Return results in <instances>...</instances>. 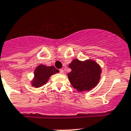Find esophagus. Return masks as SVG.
Here are the masks:
<instances>
[{"mask_svg": "<svg viewBox=\"0 0 131 131\" xmlns=\"http://www.w3.org/2000/svg\"><path fill=\"white\" fill-rule=\"evenodd\" d=\"M59 72H60L61 74H64V72H63V70L62 69H61L60 70H59Z\"/></svg>", "mask_w": 131, "mask_h": 131, "instance_id": "esophagus-1", "label": "esophagus"}]
</instances>
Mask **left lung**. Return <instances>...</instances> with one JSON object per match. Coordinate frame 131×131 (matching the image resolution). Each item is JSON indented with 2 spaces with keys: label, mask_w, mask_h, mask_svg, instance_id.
<instances>
[{
  "label": "left lung",
  "mask_w": 131,
  "mask_h": 131,
  "mask_svg": "<svg viewBox=\"0 0 131 131\" xmlns=\"http://www.w3.org/2000/svg\"><path fill=\"white\" fill-rule=\"evenodd\" d=\"M68 66L72 70L68 74L70 82L78 91H91L99 83L101 68L95 61L90 59L85 61L74 59Z\"/></svg>",
  "instance_id": "left-lung-1"
}]
</instances>
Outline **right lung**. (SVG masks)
I'll use <instances>...</instances> for the list:
<instances>
[{
    "label": "right lung",
    "mask_w": 131,
    "mask_h": 131,
    "mask_svg": "<svg viewBox=\"0 0 131 131\" xmlns=\"http://www.w3.org/2000/svg\"><path fill=\"white\" fill-rule=\"evenodd\" d=\"M57 72H59V70L53 66H47L43 64L39 65L34 70V78L31 81V84L35 88L40 87L49 81L52 75Z\"/></svg>",
    "instance_id": "right-lung-1"
}]
</instances>
